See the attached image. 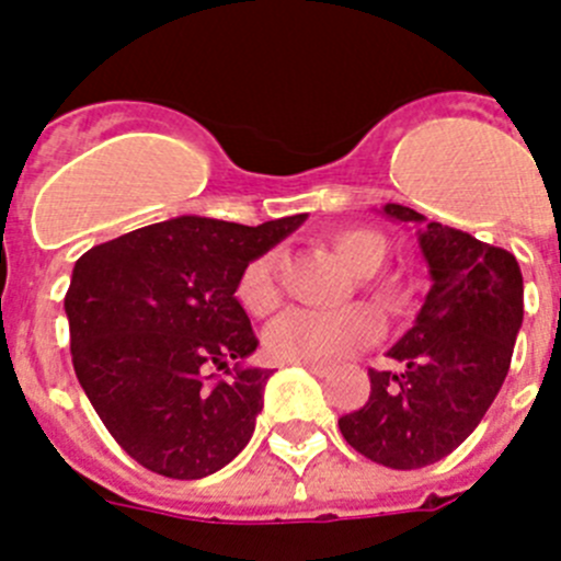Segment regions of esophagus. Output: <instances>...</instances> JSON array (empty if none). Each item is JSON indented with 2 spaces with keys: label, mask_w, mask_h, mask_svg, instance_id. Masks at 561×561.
Wrapping results in <instances>:
<instances>
[{
  "label": "esophagus",
  "mask_w": 561,
  "mask_h": 561,
  "mask_svg": "<svg viewBox=\"0 0 561 561\" xmlns=\"http://www.w3.org/2000/svg\"><path fill=\"white\" fill-rule=\"evenodd\" d=\"M297 365H300V368H306V370H311L314 376H329L331 374L329 365H317V362H297Z\"/></svg>",
  "instance_id": "34e87169"
}]
</instances>
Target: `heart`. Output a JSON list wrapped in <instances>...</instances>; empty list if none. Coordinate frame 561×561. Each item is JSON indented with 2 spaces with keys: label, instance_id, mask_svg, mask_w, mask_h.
Masks as SVG:
<instances>
[{
  "label": "heart",
  "instance_id": "heart-1",
  "mask_svg": "<svg viewBox=\"0 0 561 561\" xmlns=\"http://www.w3.org/2000/svg\"><path fill=\"white\" fill-rule=\"evenodd\" d=\"M329 244L359 275V289L385 314L399 317L413 304V286L393 272H379L390 255V238L374 227H340L331 230ZM280 252L266 250L241 270L236 284L238 304L247 314L264 317L280 300L277 286ZM381 323L370 306L351 304L342 309H289L266 329V354L277 362H329L365 348L379 336Z\"/></svg>",
  "mask_w": 561,
  "mask_h": 561
}]
</instances>
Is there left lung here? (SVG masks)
<instances>
[{
  "label": "left lung",
  "instance_id": "1",
  "mask_svg": "<svg viewBox=\"0 0 561 561\" xmlns=\"http://www.w3.org/2000/svg\"><path fill=\"white\" fill-rule=\"evenodd\" d=\"M385 216L421 227L433 286L413 329L388 351L401 370H368L370 399L342 415L340 433L374 463L421 469L458 449L503 388L523 325V272L503 247L413 207L385 205Z\"/></svg>",
  "mask_w": 561,
  "mask_h": 561
}]
</instances>
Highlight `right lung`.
I'll return each mask as SVG.
<instances>
[{
    "label": "right lung",
    "mask_w": 561,
    "mask_h": 561,
    "mask_svg": "<svg viewBox=\"0 0 561 561\" xmlns=\"http://www.w3.org/2000/svg\"><path fill=\"white\" fill-rule=\"evenodd\" d=\"M304 221L306 213L257 227L180 216L78 257L64 297L72 365L137 463L199 480L250 444L272 370L241 365L257 340L236 284L252 257ZM210 367H226L231 379L213 382Z\"/></svg>",
    "instance_id": "1"
}]
</instances>
